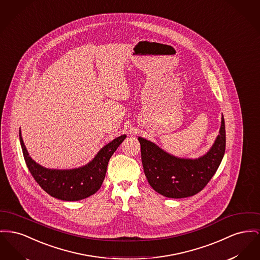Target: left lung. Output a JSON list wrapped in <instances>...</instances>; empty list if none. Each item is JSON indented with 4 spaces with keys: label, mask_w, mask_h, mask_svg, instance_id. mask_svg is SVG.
<instances>
[{
    "label": "left lung",
    "mask_w": 260,
    "mask_h": 260,
    "mask_svg": "<svg viewBox=\"0 0 260 260\" xmlns=\"http://www.w3.org/2000/svg\"><path fill=\"white\" fill-rule=\"evenodd\" d=\"M138 141L144 174L153 189L169 199L192 197L211 180L224 157V117L222 115L219 135L211 148L196 159L174 156L145 138L139 137Z\"/></svg>",
    "instance_id": "left-lung-1"
}]
</instances>
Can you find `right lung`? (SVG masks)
Segmentation results:
<instances>
[{"instance_id":"obj_1","label":"right lung","mask_w":260,"mask_h":260,"mask_svg":"<svg viewBox=\"0 0 260 260\" xmlns=\"http://www.w3.org/2000/svg\"><path fill=\"white\" fill-rule=\"evenodd\" d=\"M125 138L126 136L122 135L113 139L84 166L57 170L45 168L31 158L19 129V141L23 157L32 177L48 194L66 201L86 199L101 187L107 172L108 162Z\"/></svg>"}]
</instances>
